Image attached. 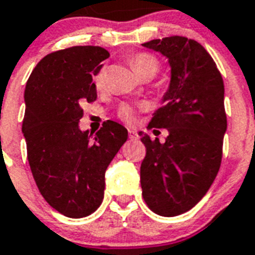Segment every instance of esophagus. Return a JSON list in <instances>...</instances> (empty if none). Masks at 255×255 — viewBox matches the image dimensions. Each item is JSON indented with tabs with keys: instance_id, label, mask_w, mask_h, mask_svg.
I'll list each match as a JSON object with an SVG mask.
<instances>
[{
	"instance_id": "esophagus-1",
	"label": "esophagus",
	"mask_w": 255,
	"mask_h": 255,
	"mask_svg": "<svg viewBox=\"0 0 255 255\" xmlns=\"http://www.w3.org/2000/svg\"><path fill=\"white\" fill-rule=\"evenodd\" d=\"M129 138L130 139H138V132L135 130L129 129Z\"/></svg>"
}]
</instances>
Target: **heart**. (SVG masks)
<instances>
[{"instance_id":"1","label":"heart","mask_w":255,"mask_h":255,"mask_svg":"<svg viewBox=\"0 0 255 255\" xmlns=\"http://www.w3.org/2000/svg\"><path fill=\"white\" fill-rule=\"evenodd\" d=\"M130 65L132 70L135 71L136 75L139 78L151 75L155 77V74L159 70V61L155 56L150 53H138L130 58ZM94 83L96 88H103L105 83V71L104 69L99 70L94 77ZM119 116L126 123H134L135 121V109L131 105H123L120 108Z\"/></svg>"}]
</instances>
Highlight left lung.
Here are the masks:
<instances>
[{"instance_id": "obj_1", "label": "left lung", "mask_w": 255, "mask_h": 255, "mask_svg": "<svg viewBox=\"0 0 255 255\" xmlns=\"http://www.w3.org/2000/svg\"><path fill=\"white\" fill-rule=\"evenodd\" d=\"M143 47L168 58L170 83L150 128L167 129L165 142L139 132L146 146L142 195L161 216H177L201 201L215 180L227 130L224 83L207 50L195 40L169 36Z\"/></svg>"}]
</instances>
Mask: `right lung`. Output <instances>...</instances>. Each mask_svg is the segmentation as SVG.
I'll return each mask as SVG.
<instances>
[{
    "mask_svg": "<svg viewBox=\"0 0 255 255\" xmlns=\"http://www.w3.org/2000/svg\"><path fill=\"white\" fill-rule=\"evenodd\" d=\"M108 57L92 45L57 50L27 81L22 131L29 168L44 199L67 218H85L102 205L105 170L128 139V130L109 120L95 135L79 129L81 105L98 98L92 77Z\"/></svg>",
    "mask_w": 255,
    "mask_h": 255,
    "instance_id": "add662e5",
    "label": "right lung"
}]
</instances>
